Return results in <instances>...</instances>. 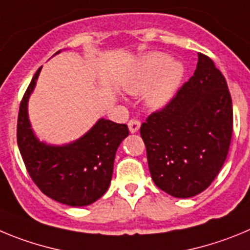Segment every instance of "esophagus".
<instances>
[{
    "mask_svg": "<svg viewBox=\"0 0 250 250\" xmlns=\"http://www.w3.org/2000/svg\"><path fill=\"white\" fill-rule=\"evenodd\" d=\"M139 127H141V122H139L138 120L132 118V120H129V122H128V128H129V130L132 133L137 132V130L139 129Z\"/></svg>",
    "mask_w": 250,
    "mask_h": 250,
    "instance_id": "1",
    "label": "esophagus"
}]
</instances>
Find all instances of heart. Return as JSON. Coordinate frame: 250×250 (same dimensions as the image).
Wrapping results in <instances>:
<instances>
[{
	"label": "heart",
	"mask_w": 250,
	"mask_h": 250,
	"mask_svg": "<svg viewBox=\"0 0 250 250\" xmlns=\"http://www.w3.org/2000/svg\"><path fill=\"white\" fill-rule=\"evenodd\" d=\"M184 76V67L172 62L166 53L153 52L145 56L123 80V88L130 94L148 90L146 100L152 108H161L174 96Z\"/></svg>",
	"instance_id": "heart-1"
}]
</instances>
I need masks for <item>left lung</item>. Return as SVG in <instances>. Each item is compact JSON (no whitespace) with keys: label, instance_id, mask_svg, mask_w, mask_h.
Instances as JSON below:
<instances>
[{"label":"left lung","instance_id":"left-lung-1","mask_svg":"<svg viewBox=\"0 0 250 250\" xmlns=\"http://www.w3.org/2000/svg\"><path fill=\"white\" fill-rule=\"evenodd\" d=\"M231 132L226 78L208 56L199 53L194 75L141 125L153 182L177 198L203 192L223 167Z\"/></svg>","mask_w":250,"mask_h":250}]
</instances>
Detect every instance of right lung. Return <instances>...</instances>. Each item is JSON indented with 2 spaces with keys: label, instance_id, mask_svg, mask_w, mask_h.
<instances>
[{
  "label": "right lung",
  "instance_id": "add662e5",
  "mask_svg": "<svg viewBox=\"0 0 250 250\" xmlns=\"http://www.w3.org/2000/svg\"><path fill=\"white\" fill-rule=\"evenodd\" d=\"M41 67L20 103L17 145L26 169L43 194L62 204L83 207L100 199L112 179L117 148L129 134L127 125L100 120L75 143L53 147L41 143L31 129L27 102Z\"/></svg>",
  "mask_w": 250,
  "mask_h": 250
}]
</instances>
